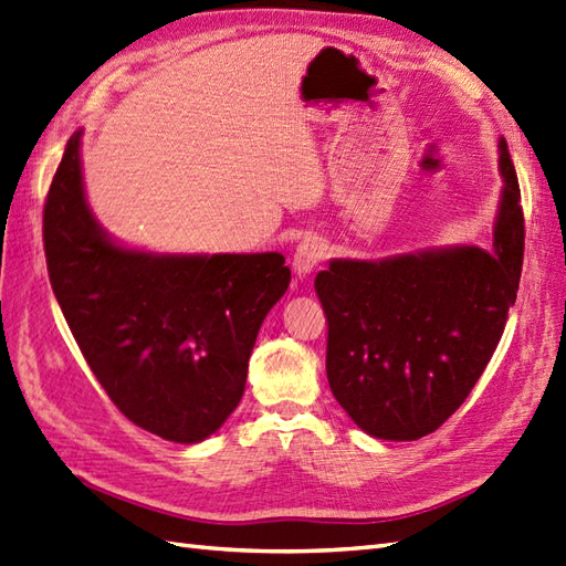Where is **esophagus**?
<instances>
[{"mask_svg":"<svg viewBox=\"0 0 566 566\" xmlns=\"http://www.w3.org/2000/svg\"><path fill=\"white\" fill-rule=\"evenodd\" d=\"M327 255V243L317 237H306L294 251V270L298 277H306Z\"/></svg>","mask_w":566,"mask_h":566,"instance_id":"34e87169","label":"esophagus"}]
</instances>
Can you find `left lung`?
Returning a JSON list of instances; mask_svg holds the SVG:
<instances>
[{"label": "left lung", "mask_w": 566, "mask_h": 566, "mask_svg": "<svg viewBox=\"0 0 566 566\" xmlns=\"http://www.w3.org/2000/svg\"><path fill=\"white\" fill-rule=\"evenodd\" d=\"M492 251L452 245L332 260L315 292L327 317V380L352 421L418 440L452 416L495 354L524 265V210L506 140Z\"/></svg>", "instance_id": "left-lung-1"}]
</instances>
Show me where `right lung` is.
Masks as SVG:
<instances>
[{"label": "right lung", "instance_id": "1", "mask_svg": "<svg viewBox=\"0 0 566 566\" xmlns=\"http://www.w3.org/2000/svg\"><path fill=\"white\" fill-rule=\"evenodd\" d=\"M42 241L71 335L114 407L181 444L220 430L243 397L258 329L292 280L284 255L117 245L85 200L81 132L50 184Z\"/></svg>", "mask_w": 566, "mask_h": 566}]
</instances>
